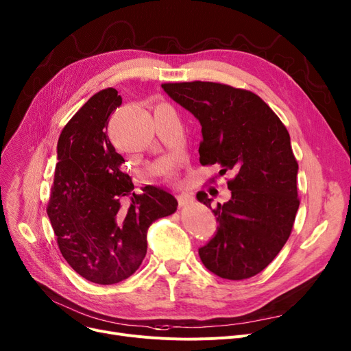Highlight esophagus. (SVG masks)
Returning <instances> with one entry per match:
<instances>
[{"mask_svg": "<svg viewBox=\"0 0 351 351\" xmlns=\"http://www.w3.org/2000/svg\"><path fill=\"white\" fill-rule=\"evenodd\" d=\"M193 200V196L191 193H186V192H179L178 195V202H179V206H186L188 204H191V202Z\"/></svg>", "mask_w": 351, "mask_h": 351, "instance_id": "34e87169", "label": "esophagus"}]
</instances>
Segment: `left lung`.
<instances>
[{"label": "left lung", "instance_id": "left-lung-1", "mask_svg": "<svg viewBox=\"0 0 351 351\" xmlns=\"http://www.w3.org/2000/svg\"><path fill=\"white\" fill-rule=\"evenodd\" d=\"M162 88L200 122V163L236 172L228 182L232 197L213 209L216 233L199 249L200 261L222 279L252 278L287 242L300 204L287 129L250 90L202 81ZM196 197L210 208L204 191Z\"/></svg>", "mask_w": 351, "mask_h": 351}]
</instances>
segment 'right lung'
I'll use <instances>...</instances> for the list:
<instances>
[{
  "mask_svg": "<svg viewBox=\"0 0 351 351\" xmlns=\"http://www.w3.org/2000/svg\"><path fill=\"white\" fill-rule=\"evenodd\" d=\"M121 104L117 89H102L65 125L47 208L64 259L97 285L132 276L146 254L147 229L178 206L175 196L158 186L136 195L121 171L125 160L106 135L108 118ZM125 197L128 207L121 205Z\"/></svg>",
  "mask_w": 351,
  "mask_h": 351,
  "instance_id": "add662e5",
  "label": "right lung"
}]
</instances>
